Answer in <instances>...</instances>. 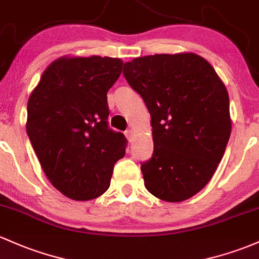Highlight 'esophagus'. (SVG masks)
<instances>
[{
	"label": "esophagus",
	"instance_id": "obj_1",
	"mask_svg": "<svg viewBox=\"0 0 259 259\" xmlns=\"http://www.w3.org/2000/svg\"><path fill=\"white\" fill-rule=\"evenodd\" d=\"M133 136H135V132H133L132 128H130V130L126 131V137L128 138L130 142L133 141Z\"/></svg>",
	"mask_w": 259,
	"mask_h": 259
}]
</instances>
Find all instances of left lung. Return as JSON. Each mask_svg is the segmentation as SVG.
I'll list each match as a JSON object with an SVG mask.
<instances>
[{
    "mask_svg": "<svg viewBox=\"0 0 259 259\" xmlns=\"http://www.w3.org/2000/svg\"><path fill=\"white\" fill-rule=\"evenodd\" d=\"M123 75L151 113L154 151L141 166L147 190L168 202L190 199L210 182L229 142L226 86L195 53L135 58Z\"/></svg>",
    "mask_w": 259,
    "mask_h": 259,
    "instance_id": "8db88e82",
    "label": "left lung"
}]
</instances>
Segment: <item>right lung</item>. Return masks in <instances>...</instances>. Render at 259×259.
<instances>
[{
  "label": "right lung",
  "instance_id": "add662e5",
  "mask_svg": "<svg viewBox=\"0 0 259 259\" xmlns=\"http://www.w3.org/2000/svg\"><path fill=\"white\" fill-rule=\"evenodd\" d=\"M119 58L60 57L41 74L27 105L26 130L49 182L66 197L96 199L110 186L126 138L108 128L107 91Z\"/></svg>",
  "mask_w": 259,
  "mask_h": 259
}]
</instances>
